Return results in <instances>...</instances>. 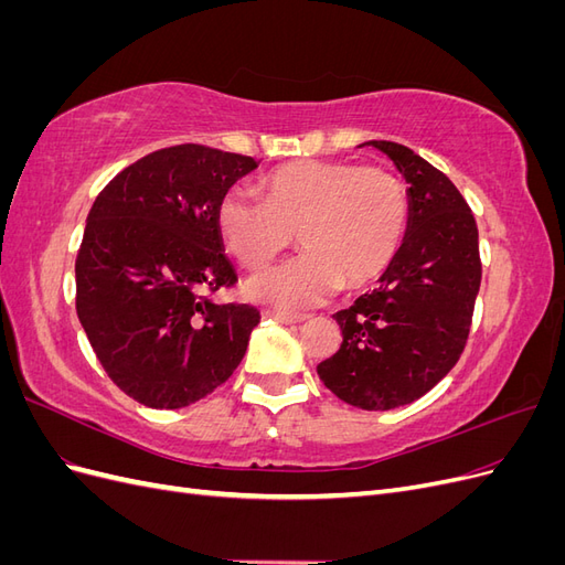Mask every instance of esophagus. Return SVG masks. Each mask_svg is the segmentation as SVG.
<instances>
[{
	"instance_id": "1",
	"label": "esophagus",
	"mask_w": 565,
	"mask_h": 565,
	"mask_svg": "<svg viewBox=\"0 0 565 565\" xmlns=\"http://www.w3.org/2000/svg\"><path fill=\"white\" fill-rule=\"evenodd\" d=\"M262 316H264V318H270V320H276V322H282V324H297V322H303V320H306V316H289V313L270 311V309H266Z\"/></svg>"
}]
</instances>
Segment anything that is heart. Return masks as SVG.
Segmentation results:
<instances>
[{
	"instance_id": "1",
	"label": "heart",
	"mask_w": 565,
	"mask_h": 565,
	"mask_svg": "<svg viewBox=\"0 0 565 565\" xmlns=\"http://www.w3.org/2000/svg\"><path fill=\"white\" fill-rule=\"evenodd\" d=\"M264 200L228 188L216 204V231L245 268H262L295 241L297 259L256 273L245 295L278 311H301L363 287L396 259L409 221L405 183L384 167L301 160L262 179Z\"/></svg>"
}]
</instances>
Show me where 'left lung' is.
<instances>
[{
  "label": "left lung",
  "mask_w": 565,
  "mask_h": 565,
  "mask_svg": "<svg viewBox=\"0 0 565 565\" xmlns=\"http://www.w3.org/2000/svg\"><path fill=\"white\" fill-rule=\"evenodd\" d=\"M367 146L407 181V233L380 287L332 316L344 339L318 365V377L353 407L393 409L422 398L459 361L481 287V256L473 214L446 174L401 143Z\"/></svg>",
  "instance_id": "left-lung-1"
}]
</instances>
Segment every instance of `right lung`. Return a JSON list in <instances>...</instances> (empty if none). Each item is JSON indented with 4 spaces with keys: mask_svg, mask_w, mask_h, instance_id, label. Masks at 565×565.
Wrapping results in <instances>:
<instances>
[{
    "mask_svg": "<svg viewBox=\"0 0 565 565\" xmlns=\"http://www.w3.org/2000/svg\"><path fill=\"white\" fill-rule=\"evenodd\" d=\"M256 167L237 152L172 146L122 169L94 200L75 262L77 318L129 398L185 407L241 365L262 316L210 299L237 282L216 204Z\"/></svg>",
    "mask_w": 565,
    "mask_h": 565,
    "instance_id": "obj_1",
    "label": "right lung"
}]
</instances>
